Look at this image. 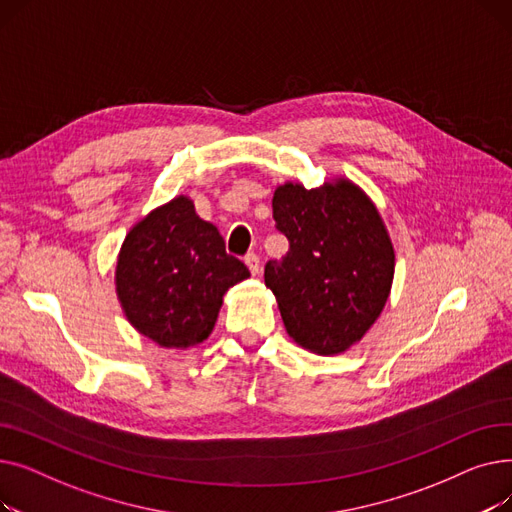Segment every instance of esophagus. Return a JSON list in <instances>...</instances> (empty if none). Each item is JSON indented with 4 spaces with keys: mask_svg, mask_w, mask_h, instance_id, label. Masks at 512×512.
<instances>
[{
    "mask_svg": "<svg viewBox=\"0 0 512 512\" xmlns=\"http://www.w3.org/2000/svg\"><path fill=\"white\" fill-rule=\"evenodd\" d=\"M245 263L249 265V270H251L253 276H259V272H261V259H259L257 253H249V255L245 257Z\"/></svg>",
    "mask_w": 512,
    "mask_h": 512,
    "instance_id": "obj_1",
    "label": "esophagus"
}]
</instances>
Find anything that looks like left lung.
Segmentation results:
<instances>
[{
    "mask_svg": "<svg viewBox=\"0 0 512 512\" xmlns=\"http://www.w3.org/2000/svg\"><path fill=\"white\" fill-rule=\"evenodd\" d=\"M276 228L290 249L265 263L288 336L319 355L359 342L380 317L394 278V247L380 211L346 178L321 188H276Z\"/></svg>",
    "mask_w": 512,
    "mask_h": 512,
    "instance_id": "left-lung-1",
    "label": "left lung"
}]
</instances>
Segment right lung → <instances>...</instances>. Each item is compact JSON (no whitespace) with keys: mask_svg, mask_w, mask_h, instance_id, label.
<instances>
[{"mask_svg":"<svg viewBox=\"0 0 512 512\" xmlns=\"http://www.w3.org/2000/svg\"><path fill=\"white\" fill-rule=\"evenodd\" d=\"M249 276L247 265L226 253L218 228L180 195L126 234L116 292L143 336L164 348H188L211 334L224 294Z\"/></svg>","mask_w":512,"mask_h":512,"instance_id":"right-lung-1","label":"right lung"}]
</instances>
